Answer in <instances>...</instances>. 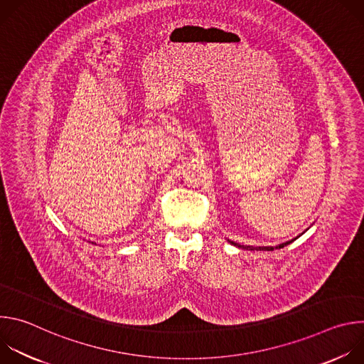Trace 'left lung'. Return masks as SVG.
<instances>
[{
  "label": "left lung",
  "instance_id": "1",
  "mask_svg": "<svg viewBox=\"0 0 364 364\" xmlns=\"http://www.w3.org/2000/svg\"><path fill=\"white\" fill-rule=\"evenodd\" d=\"M296 239V237H295ZM295 239H292V240H288V242H285V243H281V245H278V246H245V245H239V243H236V242H230L232 245H235V246H237V247H242V249H246V250H274V249H281V247H284V246H287V245H289L291 242H294Z\"/></svg>",
  "mask_w": 364,
  "mask_h": 364
}]
</instances>
